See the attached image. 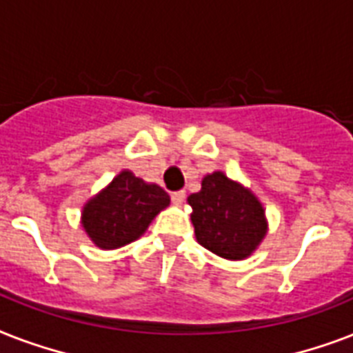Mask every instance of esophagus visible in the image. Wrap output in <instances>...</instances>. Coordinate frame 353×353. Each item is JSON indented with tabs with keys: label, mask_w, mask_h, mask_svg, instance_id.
Returning a JSON list of instances; mask_svg holds the SVG:
<instances>
[{
	"label": "esophagus",
	"mask_w": 353,
	"mask_h": 353,
	"mask_svg": "<svg viewBox=\"0 0 353 353\" xmlns=\"http://www.w3.org/2000/svg\"><path fill=\"white\" fill-rule=\"evenodd\" d=\"M170 198L174 205H181L183 201H185V192H183V190H179V192H172Z\"/></svg>",
	"instance_id": "34e87169"
}]
</instances>
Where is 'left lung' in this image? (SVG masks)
<instances>
[{
  "label": "left lung",
  "instance_id": "left-lung-1",
  "mask_svg": "<svg viewBox=\"0 0 353 353\" xmlns=\"http://www.w3.org/2000/svg\"><path fill=\"white\" fill-rule=\"evenodd\" d=\"M199 245L225 260H245L268 234L262 201L251 188L216 170L201 179V190L188 196Z\"/></svg>",
  "mask_w": 353,
  "mask_h": 353
}]
</instances>
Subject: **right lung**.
I'll return each instance as SVG.
<instances>
[{
  "instance_id": "right-lung-1",
  "label": "right lung",
  "mask_w": 353,
  "mask_h": 353,
  "mask_svg": "<svg viewBox=\"0 0 353 353\" xmlns=\"http://www.w3.org/2000/svg\"><path fill=\"white\" fill-rule=\"evenodd\" d=\"M168 205L170 196L159 185L146 183L132 170H122L85 201L80 223L99 249L112 251L141 238Z\"/></svg>"
}]
</instances>
